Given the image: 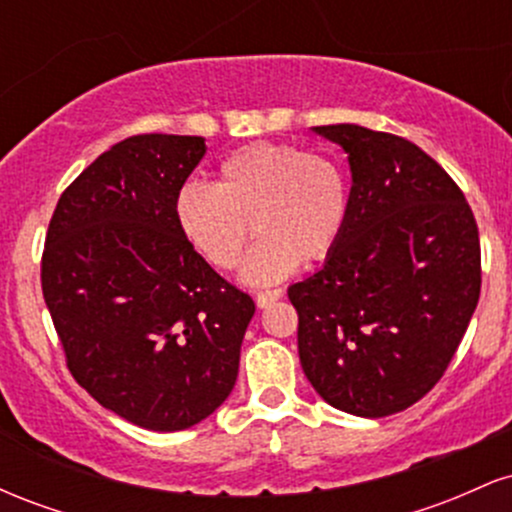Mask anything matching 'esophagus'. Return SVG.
Listing matches in <instances>:
<instances>
[{"label":"esophagus","mask_w":512,"mask_h":512,"mask_svg":"<svg viewBox=\"0 0 512 512\" xmlns=\"http://www.w3.org/2000/svg\"><path fill=\"white\" fill-rule=\"evenodd\" d=\"M281 298V289H267V291H257V305L260 308H267V305H272L274 301H279Z\"/></svg>","instance_id":"obj_1"}]
</instances>
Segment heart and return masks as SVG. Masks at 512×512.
Listing matches in <instances>:
<instances>
[{
    "label": "heart",
    "instance_id": "obj_1",
    "mask_svg": "<svg viewBox=\"0 0 512 512\" xmlns=\"http://www.w3.org/2000/svg\"><path fill=\"white\" fill-rule=\"evenodd\" d=\"M187 243L216 269H233L252 226L262 238L243 276L272 284L298 264L325 260L349 221V185L332 158L296 144L252 142L231 151L214 187L185 182L173 202Z\"/></svg>",
    "mask_w": 512,
    "mask_h": 512
}]
</instances>
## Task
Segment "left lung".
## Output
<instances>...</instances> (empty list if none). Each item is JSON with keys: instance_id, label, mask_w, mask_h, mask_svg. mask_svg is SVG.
<instances>
[{"instance_id": "left-lung-1", "label": "left lung", "mask_w": 512, "mask_h": 512, "mask_svg": "<svg viewBox=\"0 0 512 512\" xmlns=\"http://www.w3.org/2000/svg\"><path fill=\"white\" fill-rule=\"evenodd\" d=\"M349 154V221L327 262L289 286L317 395L380 419L433 390L481 291L479 228L457 182L397 134L315 127Z\"/></svg>"}]
</instances>
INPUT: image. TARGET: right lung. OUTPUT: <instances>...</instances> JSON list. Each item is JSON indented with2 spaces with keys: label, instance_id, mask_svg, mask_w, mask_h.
<instances>
[{
  "label": "right lung",
  "instance_id": "add662e5",
  "mask_svg": "<svg viewBox=\"0 0 512 512\" xmlns=\"http://www.w3.org/2000/svg\"><path fill=\"white\" fill-rule=\"evenodd\" d=\"M202 137L137 134L62 192L40 284L69 373L129 424L182 431L231 395L255 313L175 223Z\"/></svg>",
  "mask_w": 512,
  "mask_h": 512
}]
</instances>
